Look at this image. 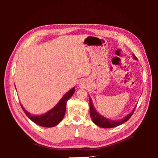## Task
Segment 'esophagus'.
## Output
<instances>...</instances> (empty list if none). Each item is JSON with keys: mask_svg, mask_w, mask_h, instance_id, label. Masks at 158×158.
<instances>
[{"mask_svg": "<svg viewBox=\"0 0 158 158\" xmlns=\"http://www.w3.org/2000/svg\"><path fill=\"white\" fill-rule=\"evenodd\" d=\"M79 87L80 88H85V84L83 82L79 83Z\"/></svg>", "mask_w": 158, "mask_h": 158, "instance_id": "1", "label": "esophagus"}]
</instances>
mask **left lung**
Instances as JSON below:
<instances>
[{"mask_svg": "<svg viewBox=\"0 0 158 158\" xmlns=\"http://www.w3.org/2000/svg\"><path fill=\"white\" fill-rule=\"evenodd\" d=\"M132 56L135 60H138V59L136 58V57L135 55L133 54ZM89 99V113L93 122L96 125H97L99 127H103V128H111V127L118 126L121 125V124L125 123L130 118L131 116L132 115V114L134 112H135V110L136 109V106H135L132 110V111L123 119H121L119 120H110L109 119H107L106 117H105L104 116L100 115V114L96 111V109H94V107L92 99L90 98V97Z\"/></svg>", "mask_w": 158, "mask_h": 158, "instance_id": "obj_1", "label": "left lung"}]
</instances>
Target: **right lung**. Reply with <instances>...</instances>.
I'll list each match as a JSON object with an SVG mask.
<instances>
[{
	"instance_id": "right-lung-1",
	"label": "right lung",
	"mask_w": 158,
	"mask_h": 158,
	"mask_svg": "<svg viewBox=\"0 0 158 158\" xmlns=\"http://www.w3.org/2000/svg\"><path fill=\"white\" fill-rule=\"evenodd\" d=\"M74 92H75V88H72L68 92L66 93L65 95H64L62 99L60 100V102L52 109L41 115H31L27 110H25L21 104H20V105H21L26 115L33 122L42 127H51L57 126L62 120L66 113V102L73 95Z\"/></svg>"
}]
</instances>
